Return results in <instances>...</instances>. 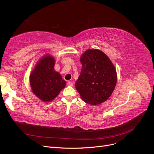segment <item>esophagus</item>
I'll use <instances>...</instances> for the list:
<instances>
[{
  "instance_id": "esophagus-1",
  "label": "esophagus",
  "mask_w": 154,
  "mask_h": 154,
  "mask_svg": "<svg viewBox=\"0 0 154 154\" xmlns=\"http://www.w3.org/2000/svg\"><path fill=\"white\" fill-rule=\"evenodd\" d=\"M67 84L68 86H70V87H72L73 86V83L71 82H69V81L67 82Z\"/></svg>"
}]
</instances>
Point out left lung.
<instances>
[{"label": "left lung", "instance_id": "1", "mask_svg": "<svg viewBox=\"0 0 154 154\" xmlns=\"http://www.w3.org/2000/svg\"><path fill=\"white\" fill-rule=\"evenodd\" d=\"M82 68L75 83L76 90L85 103L99 105L108 100L117 83L116 69L101 51L87 49L80 57Z\"/></svg>", "mask_w": 154, "mask_h": 154}]
</instances>
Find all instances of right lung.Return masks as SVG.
Segmentation results:
<instances>
[{"mask_svg": "<svg viewBox=\"0 0 154 154\" xmlns=\"http://www.w3.org/2000/svg\"><path fill=\"white\" fill-rule=\"evenodd\" d=\"M55 59L47 54L36 63L29 76L33 94L43 102L52 101L66 85L60 72L54 71Z\"/></svg>", "mask_w": 154, "mask_h": 154, "instance_id": "obj_1", "label": "right lung"}]
</instances>
